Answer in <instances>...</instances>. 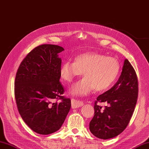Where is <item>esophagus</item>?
I'll return each mask as SVG.
<instances>
[{
	"mask_svg": "<svg viewBox=\"0 0 149 149\" xmlns=\"http://www.w3.org/2000/svg\"><path fill=\"white\" fill-rule=\"evenodd\" d=\"M84 105V102L80 101V100H76L72 98L71 100V106H72V109H76V108H78L79 107H81V106H82Z\"/></svg>",
	"mask_w": 149,
	"mask_h": 149,
	"instance_id": "esophagus-1",
	"label": "esophagus"
}]
</instances>
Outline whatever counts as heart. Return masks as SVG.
Masks as SVG:
<instances>
[{"instance_id":"1","label":"heart","mask_w":149,"mask_h":149,"mask_svg":"<svg viewBox=\"0 0 149 149\" xmlns=\"http://www.w3.org/2000/svg\"><path fill=\"white\" fill-rule=\"evenodd\" d=\"M120 69V63L114 58L88 52L76 56L74 62H65L60 68V74L63 81L71 83L84 72L85 78L72 86L69 93L84 96L95 89L98 92L108 90L117 79Z\"/></svg>"}]
</instances>
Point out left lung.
Wrapping results in <instances>:
<instances>
[{
  "instance_id": "8db88e82",
  "label": "left lung",
  "mask_w": 149,
  "mask_h": 149,
  "mask_svg": "<svg viewBox=\"0 0 149 149\" xmlns=\"http://www.w3.org/2000/svg\"><path fill=\"white\" fill-rule=\"evenodd\" d=\"M138 96V80L134 69L125 60L122 72L114 86L97 97L95 115L89 129L96 137L107 139L122 132L130 122ZM107 104L104 109L98 102Z\"/></svg>"
}]
</instances>
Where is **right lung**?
<instances>
[{
	"mask_svg": "<svg viewBox=\"0 0 149 149\" xmlns=\"http://www.w3.org/2000/svg\"><path fill=\"white\" fill-rule=\"evenodd\" d=\"M61 46L43 44L27 54L18 69L15 97L18 111L33 131L47 135L57 131L71 108L60 81ZM60 99V102L57 101Z\"/></svg>",
	"mask_w": 149,
	"mask_h": 149,
	"instance_id": "add662e5",
	"label": "right lung"
}]
</instances>
